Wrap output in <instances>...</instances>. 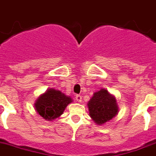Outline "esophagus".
Instances as JSON below:
<instances>
[{
  "instance_id": "34e87169",
  "label": "esophagus",
  "mask_w": 156,
  "mask_h": 156,
  "mask_svg": "<svg viewBox=\"0 0 156 156\" xmlns=\"http://www.w3.org/2000/svg\"><path fill=\"white\" fill-rule=\"evenodd\" d=\"M75 98H76V101H78V102H82V96H81V95H76Z\"/></svg>"
}]
</instances>
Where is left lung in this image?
Instances as JSON below:
<instances>
[{
  "instance_id": "8db88e82",
  "label": "left lung",
  "mask_w": 156,
  "mask_h": 156,
  "mask_svg": "<svg viewBox=\"0 0 156 156\" xmlns=\"http://www.w3.org/2000/svg\"><path fill=\"white\" fill-rule=\"evenodd\" d=\"M89 115L97 125H102L115 117L119 112L115 97L105 89L93 93L88 102Z\"/></svg>"
}]
</instances>
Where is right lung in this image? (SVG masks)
I'll return each mask as SVG.
<instances>
[{
    "instance_id": "right-lung-1",
    "label": "right lung",
    "mask_w": 156,
    "mask_h": 156,
    "mask_svg": "<svg viewBox=\"0 0 156 156\" xmlns=\"http://www.w3.org/2000/svg\"><path fill=\"white\" fill-rule=\"evenodd\" d=\"M72 101L70 97L59 90L48 89L37 99L34 104L35 110L44 119L52 121L61 115Z\"/></svg>"
}]
</instances>
